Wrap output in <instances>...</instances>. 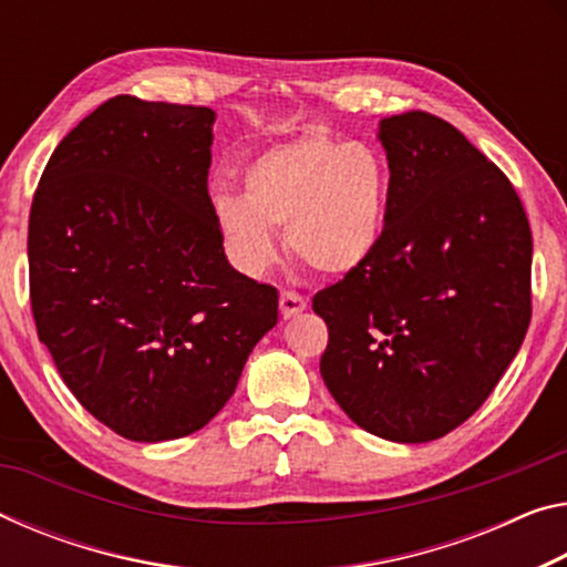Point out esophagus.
<instances>
[{
	"instance_id": "1",
	"label": "esophagus",
	"mask_w": 567,
	"mask_h": 567,
	"mask_svg": "<svg viewBox=\"0 0 567 567\" xmlns=\"http://www.w3.org/2000/svg\"><path fill=\"white\" fill-rule=\"evenodd\" d=\"M305 308H308V300H305L300 292H292V290L280 292V312L285 318L298 316V312H302Z\"/></svg>"
}]
</instances>
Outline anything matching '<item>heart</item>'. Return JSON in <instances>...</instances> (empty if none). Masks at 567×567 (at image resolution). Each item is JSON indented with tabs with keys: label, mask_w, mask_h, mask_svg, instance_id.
<instances>
[{
	"label": "heart",
	"mask_w": 567,
	"mask_h": 567,
	"mask_svg": "<svg viewBox=\"0 0 567 567\" xmlns=\"http://www.w3.org/2000/svg\"><path fill=\"white\" fill-rule=\"evenodd\" d=\"M389 192V166L373 146L305 133L251 161L245 199L221 194L214 214L231 257L247 272L275 262L272 229L285 227L287 251L302 267L346 275L379 247Z\"/></svg>",
	"instance_id": "heart-1"
}]
</instances>
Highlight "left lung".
Listing matches in <instances>:
<instances>
[{
    "label": "left lung",
    "instance_id": "left-lung-1",
    "mask_svg": "<svg viewBox=\"0 0 567 567\" xmlns=\"http://www.w3.org/2000/svg\"><path fill=\"white\" fill-rule=\"evenodd\" d=\"M391 168L379 247L316 292L320 373L358 426L401 444L446 436L487 401L533 318V231L515 186L452 123L381 121Z\"/></svg>",
    "mask_w": 567,
    "mask_h": 567
}]
</instances>
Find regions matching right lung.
I'll list each match as a JSON object with an SVG mask.
<instances>
[{
    "instance_id": "obj_1",
    "label": "right lung",
    "mask_w": 567,
    "mask_h": 567,
    "mask_svg": "<svg viewBox=\"0 0 567 567\" xmlns=\"http://www.w3.org/2000/svg\"><path fill=\"white\" fill-rule=\"evenodd\" d=\"M214 111L115 95L42 171L30 209L38 336L83 409L131 442L199 431L231 399L277 290L224 255Z\"/></svg>"
}]
</instances>
